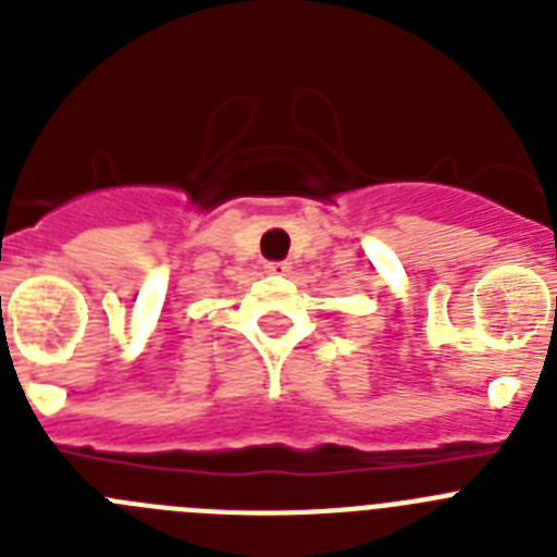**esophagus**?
<instances>
[{
	"label": "esophagus",
	"instance_id": "obj_1",
	"mask_svg": "<svg viewBox=\"0 0 557 557\" xmlns=\"http://www.w3.org/2000/svg\"><path fill=\"white\" fill-rule=\"evenodd\" d=\"M264 270H268L270 275H284L289 270V264L287 262H268L264 264Z\"/></svg>",
	"mask_w": 557,
	"mask_h": 557
}]
</instances>
